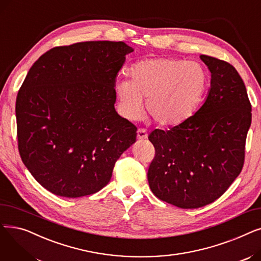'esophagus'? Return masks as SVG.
I'll list each match as a JSON object with an SVG mask.
<instances>
[{
  "instance_id": "1",
  "label": "esophagus",
  "mask_w": 261,
  "mask_h": 261,
  "mask_svg": "<svg viewBox=\"0 0 261 261\" xmlns=\"http://www.w3.org/2000/svg\"><path fill=\"white\" fill-rule=\"evenodd\" d=\"M148 138V134L147 131L145 129H139L138 130V139L139 140H146Z\"/></svg>"
}]
</instances>
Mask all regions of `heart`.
<instances>
[{
	"instance_id": "1",
	"label": "heart",
	"mask_w": 261,
	"mask_h": 261,
	"mask_svg": "<svg viewBox=\"0 0 261 261\" xmlns=\"http://www.w3.org/2000/svg\"><path fill=\"white\" fill-rule=\"evenodd\" d=\"M131 79H119L115 92L122 113L139 118L146 110L162 126H175L187 120L198 109L210 85L206 68L198 62L174 58H150L135 63Z\"/></svg>"
}]
</instances>
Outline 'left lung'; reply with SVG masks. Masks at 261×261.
Masks as SVG:
<instances>
[{
  "label": "left lung",
  "instance_id": "left-lung-1",
  "mask_svg": "<svg viewBox=\"0 0 261 261\" xmlns=\"http://www.w3.org/2000/svg\"><path fill=\"white\" fill-rule=\"evenodd\" d=\"M212 74L206 100L187 120L148 139L155 155L148 169L156 198L199 208L220 198L242 170L252 106L244 82L226 61L201 55Z\"/></svg>",
  "mask_w": 261,
  "mask_h": 261
}]
</instances>
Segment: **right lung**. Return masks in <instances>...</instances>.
<instances>
[{
  "label": "right lung",
  "instance_id": "obj_1",
  "mask_svg": "<svg viewBox=\"0 0 261 261\" xmlns=\"http://www.w3.org/2000/svg\"><path fill=\"white\" fill-rule=\"evenodd\" d=\"M132 51L121 41L57 46L27 73L16 101L19 152L51 194L97 193L135 143L138 129L114 108L115 79Z\"/></svg>",
  "mask_w": 261,
  "mask_h": 261
}]
</instances>
